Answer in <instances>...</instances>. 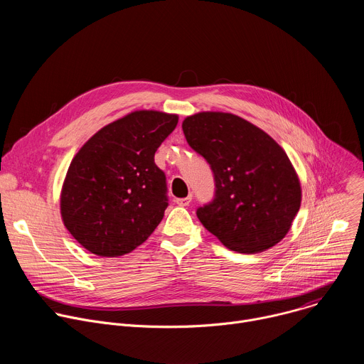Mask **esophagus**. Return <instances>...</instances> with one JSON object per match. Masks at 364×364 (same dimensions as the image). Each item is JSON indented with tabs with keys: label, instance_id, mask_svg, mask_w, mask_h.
Returning a JSON list of instances; mask_svg holds the SVG:
<instances>
[{
	"label": "esophagus",
	"instance_id": "34e87169",
	"mask_svg": "<svg viewBox=\"0 0 364 364\" xmlns=\"http://www.w3.org/2000/svg\"><path fill=\"white\" fill-rule=\"evenodd\" d=\"M190 201H191V196L184 197V198H176V204H178V205H181V207L188 205V204H190Z\"/></svg>",
	"mask_w": 364,
	"mask_h": 364
}]
</instances>
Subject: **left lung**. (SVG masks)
Segmentation results:
<instances>
[{"mask_svg":"<svg viewBox=\"0 0 364 364\" xmlns=\"http://www.w3.org/2000/svg\"><path fill=\"white\" fill-rule=\"evenodd\" d=\"M188 145L210 164L216 197L197 218L226 247L264 252L289 232L301 205L299 177L265 131L229 112H198L181 124Z\"/></svg>","mask_w":364,"mask_h":364,"instance_id":"8db88e82","label":"left lung"}]
</instances>
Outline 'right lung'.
<instances>
[{"label": "right lung", "mask_w": 364, "mask_h": 364, "mask_svg": "<svg viewBox=\"0 0 364 364\" xmlns=\"http://www.w3.org/2000/svg\"><path fill=\"white\" fill-rule=\"evenodd\" d=\"M178 115L139 109L100 128L76 152L60 191L65 228L86 250L117 257L142 245L167 209L154 155Z\"/></svg>", "instance_id": "right-lung-1"}]
</instances>
